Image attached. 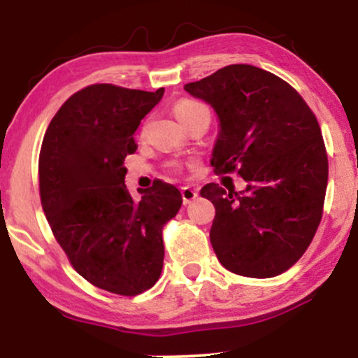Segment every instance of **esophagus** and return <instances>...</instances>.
<instances>
[{
	"label": "esophagus",
	"instance_id": "obj_1",
	"mask_svg": "<svg viewBox=\"0 0 358 358\" xmlns=\"http://www.w3.org/2000/svg\"><path fill=\"white\" fill-rule=\"evenodd\" d=\"M199 196V190L196 188L190 187V185H187V187H182V199H183V203H190L193 200Z\"/></svg>",
	"mask_w": 358,
	"mask_h": 358
}]
</instances>
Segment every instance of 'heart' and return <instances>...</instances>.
Instances as JSON below:
<instances>
[{"mask_svg":"<svg viewBox=\"0 0 358 358\" xmlns=\"http://www.w3.org/2000/svg\"><path fill=\"white\" fill-rule=\"evenodd\" d=\"M202 108H205L202 102L192 101V99H183V101H178L173 106V114L176 116V119H178V121L183 124L188 117L193 116L196 110L202 109Z\"/></svg>","mask_w":358,"mask_h":358,"instance_id":"b5f03b06","label":"heart"}]
</instances>
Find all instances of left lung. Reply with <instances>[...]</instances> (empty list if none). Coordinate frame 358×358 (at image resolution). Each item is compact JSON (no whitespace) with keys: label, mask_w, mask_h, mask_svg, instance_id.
Here are the masks:
<instances>
[{"label":"left lung","mask_w":358,"mask_h":358,"mask_svg":"<svg viewBox=\"0 0 358 358\" xmlns=\"http://www.w3.org/2000/svg\"><path fill=\"white\" fill-rule=\"evenodd\" d=\"M185 90L219 117L212 166L248 182L242 192L217 183L200 190L215 207L210 242L220 264L248 278L285 273L322 220L328 158L315 114L287 82L248 64L227 65Z\"/></svg>","instance_id":"8db88e82"}]
</instances>
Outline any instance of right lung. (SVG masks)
Returning <instances> with one entry per match:
<instances>
[{
    "mask_svg": "<svg viewBox=\"0 0 358 358\" xmlns=\"http://www.w3.org/2000/svg\"><path fill=\"white\" fill-rule=\"evenodd\" d=\"M156 92L94 84L64 102L40 150V199L53 236L90 285L136 296L159 279L163 225L182 207V193L156 180L133 199L124 158L134 131L162 101Z\"/></svg>",
    "mask_w": 358,
    "mask_h": 358,
    "instance_id": "right-lung-1",
    "label": "right lung"
}]
</instances>
